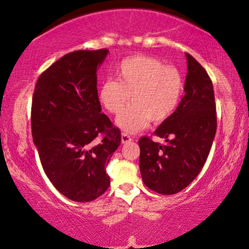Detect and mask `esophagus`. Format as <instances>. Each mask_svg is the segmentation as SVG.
Instances as JSON below:
<instances>
[{
    "mask_svg": "<svg viewBox=\"0 0 249 249\" xmlns=\"http://www.w3.org/2000/svg\"><path fill=\"white\" fill-rule=\"evenodd\" d=\"M131 141H132V138H131L129 135H127V134H122V135H121V142H122V144H125V142H131Z\"/></svg>",
    "mask_w": 249,
    "mask_h": 249,
    "instance_id": "34e87169",
    "label": "esophagus"
}]
</instances>
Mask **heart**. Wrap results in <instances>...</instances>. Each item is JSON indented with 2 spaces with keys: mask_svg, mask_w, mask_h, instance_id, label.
<instances>
[{
  "mask_svg": "<svg viewBox=\"0 0 249 249\" xmlns=\"http://www.w3.org/2000/svg\"><path fill=\"white\" fill-rule=\"evenodd\" d=\"M115 80L98 88V101L105 110L118 114L129 100L132 103L119 114L117 124L125 132H137L149 120L160 124L178 107L183 89L181 74L151 56H131L115 69Z\"/></svg>",
  "mask_w": 249,
  "mask_h": 249,
  "instance_id": "heart-1",
  "label": "heart"
}]
</instances>
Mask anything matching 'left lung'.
Instances as JSON below:
<instances>
[{"mask_svg":"<svg viewBox=\"0 0 249 249\" xmlns=\"http://www.w3.org/2000/svg\"><path fill=\"white\" fill-rule=\"evenodd\" d=\"M185 96L170 117L160 124L154 135L138 141L139 168L142 181L162 195H173L186 188L205 164L216 132V111L213 84L206 70L186 53Z\"/></svg>","mask_w":249,"mask_h":249,"instance_id":"8db88e82","label":"left lung"}]
</instances>
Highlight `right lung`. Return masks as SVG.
Returning <instances> with one entry per match:
<instances>
[{"instance_id":"1","label":"right lung","mask_w":249,"mask_h":249,"mask_svg":"<svg viewBox=\"0 0 249 249\" xmlns=\"http://www.w3.org/2000/svg\"><path fill=\"white\" fill-rule=\"evenodd\" d=\"M107 53L66 54L40 74L34 90L32 134L40 163L52 185L74 202L103 195L110 186L105 169L121 144L120 129L98 101L96 72Z\"/></svg>"}]
</instances>
